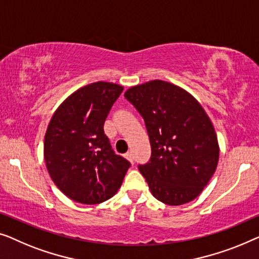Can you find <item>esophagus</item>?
Returning <instances> with one entry per match:
<instances>
[{"label":"esophagus","instance_id":"obj_1","mask_svg":"<svg viewBox=\"0 0 259 259\" xmlns=\"http://www.w3.org/2000/svg\"><path fill=\"white\" fill-rule=\"evenodd\" d=\"M125 156V158L128 159L129 162H131V163H134V156H133V154H131V152L129 151V152H126V154L124 155Z\"/></svg>","mask_w":259,"mask_h":259}]
</instances>
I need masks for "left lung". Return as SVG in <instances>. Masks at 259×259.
<instances>
[{
    "mask_svg": "<svg viewBox=\"0 0 259 259\" xmlns=\"http://www.w3.org/2000/svg\"><path fill=\"white\" fill-rule=\"evenodd\" d=\"M124 96L143 116L148 130L151 158L138 170L151 194L167 205L194 201L220 158L216 131L201 103L162 79L131 87Z\"/></svg>",
    "mask_w": 259,
    "mask_h": 259,
    "instance_id": "8db88e82",
    "label": "left lung"
}]
</instances>
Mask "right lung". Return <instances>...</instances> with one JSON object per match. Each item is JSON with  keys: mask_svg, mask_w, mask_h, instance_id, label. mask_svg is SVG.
<instances>
[{"mask_svg": "<svg viewBox=\"0 0 259 259\" xmlns=\"http://www.w3.org/2000/svg\"><path fill=\"white\" fill-rule=\"evenodd\" d=\"M122 92L116 83H90L69 95L50 119L43 149L46 166L72 201L100 204L121 188L130 163L115 155L103 125Z\"/></svg>", "mask_w": 259, "mask_h": 259, "instance_id": "1", "label": "right lung"}]
</instances>
